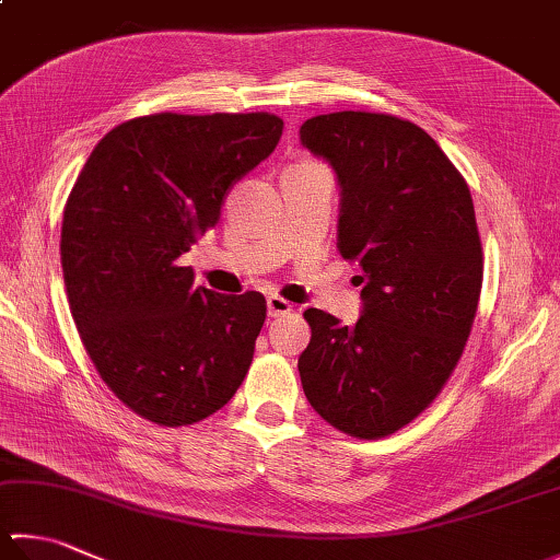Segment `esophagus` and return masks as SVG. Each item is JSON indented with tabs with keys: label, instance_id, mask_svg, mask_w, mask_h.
Instances as JSON below:
<instances>
[{
	"label": "esophagus",
	"instance_id": "34e87169",
	"mask_svg": "<svg viewBox=\"0 0 560 560\" xmlns=\"http://www.w3.org/2000/svg\"><path fill=\"white\" fill-rule=\"evenodd\" d=\"M266 307H268V316H282V314L292 312V304L288 300L278 298V294H270V298L266 300Z\"/></svg>",
	"mask_w": 560,
	"mask_h": 560
}]
</instances>
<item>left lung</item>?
<instances>
[{
  "instance_id": "obj_1",
  "label": "left lung",
  "mask_w": 560,
  "mask_h": 560,
  "mask_svg": "<svg viewBox=\"0 0 560 560\" xmlns=\"http://www.w3.org/2000/svg\"><path fill=\"white\" fill-rule=\"evenodd\" d=\"M300 143L336 173V248L363 268L355 326L304 312V395L343 434H395L441 393L476 319L482 248L470 189L439 143L397 116L322 114L300 126Z\"/></svg>"
}]
</instances>
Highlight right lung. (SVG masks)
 <instances>
[{
	"label": "right lung",
	"instance_id": "add662e5",
	"mask_svg": "<svg viewBox=\"0 0 560 560\" xmlns=\"http://www.w3.org/2000/svg\"><path fill=\"white\" fill-rule=\"evenodd\" d=\"M280 136L266 112L141 116L104 136L78 175L60 231L70 312L104 383L143 419L195 424L244 383L266 300L195 284L177 258Z\"/></svg>",
	"mask_w": 560,
	"mask_h": 560
}]
</instances>
